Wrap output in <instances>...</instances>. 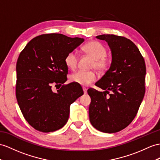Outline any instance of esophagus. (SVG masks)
Masks as SVG:
<instances>
[{"mask_svg": "<svg viewBox=\"0 0 160 160\" xmlns=\"http://www.w3.org/2000/svg\"><path fill=\"white\" fill-rule=\"evenodd\" d=\"M82 88H83V91H84V94H87V89L85 87H83Z\"/></svg>", "mask_w": 160, "mask_h": 160, "instance_id": "34e87169", "label": "esophagus"}]
</instances>
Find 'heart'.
Masks as SVG:
<instances>
[{
  "label": "heart",
  "mask_w": 160,
  "mask_h": 160,
  "mask_svg": "<svg viewBox=\"0 0 160 160\" xmlns=\"http://www.w3.org/2000/svg\"><path fill=\"white\" fill-rule=\"evenodd\" d=\"M83 51L91 56L94 59L92 66L97 70L103 72L107 70L110 65V59L106 57L107 49L104 45L98 41H91L84 45ZM65 63L66 66L73 69H75L78 63V55L76 51L69 52L65 57ZM97 76L92 71L78 70L72 73L70 80L73 82L82 86H87L96 80Z\"/></svg>",
  "instance_id": "1"
}]
</instances>
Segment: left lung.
<instances>
[{
	"instance_id": "obj_1",
	"label": "left lung",
	"mask_w": 160,
	"mask_h": 160,
	"mask_svg": "<svg viewBox=\"0 0 160 160\" xmlns=\"http://www.w3.org/2000/svg\"><path fill=\"white\" fill-rule=\"evenodd\" d=\"M96 38L108 42L112 60L109 69L95 83L104 91L93 88L87 91L91 98L89 119L97 130L115 133L132 122L144 97L145 60L137 47L128 38L113 34Z\"/></svg>"
}]
</instances>
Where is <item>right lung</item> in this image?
Segmentation results:
<instances>
[{
    "instance_id": "add662e5",
    "label": "right lung",
    "mask_w": 160,
    "mask_h": 160,
    "mask_svg": "<svg viewBox=\"0 0 160 160\" xmlns=\"http://www.w3.org/2000/svg\"><path fill=\"white\" fill-rule=\"evenodd\" d=\"M84 41L61 34L36 36L21 52L16 64V98L26 120L42 132H54L66 124L70 105L84 94L74 82L63 85L56 92L52 84L67 81L65 57Z\"/></svg>"
}]
</instances>
